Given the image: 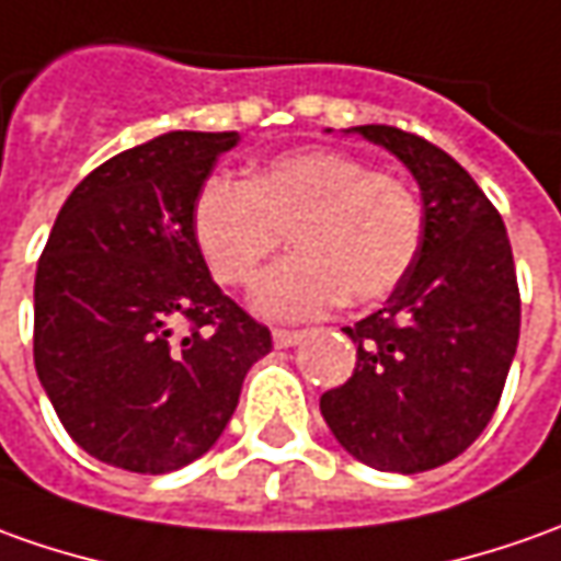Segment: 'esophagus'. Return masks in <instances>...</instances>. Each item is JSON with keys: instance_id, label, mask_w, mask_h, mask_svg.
<instances>
[{"instance_id": "esophagus-1", "label": "esophagus", "mask_w": 561, "mask_h": 561, "mask_svg": "<svg viewBox=\"0 0 561 561\" xmlns=\"http://www.w3.org/2000/svg\"><path fill=\"white\" fill-rule=\"evenodd\" d=\"M307 337V331H288V329H276L273 331V344L279 350H288V346H297L300 341Z\"/></svg>"}]
</instances>
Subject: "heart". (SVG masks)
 <instances>
[{
	"instance_id": "b5f03b06",
	"label": "heart",
	"mask_w": 561,
	"mask_h": 561,
	"mask_svg": "<svg viewBox=\"0 0 561 561\" xmlns=\"http://www.w3.org/2000/svg\"><path fill=\"white\" fill-rule=\"evenodd\" d=\"M190 232L220 285L257 279L288 236L295 254L254 288V310L300 322L334 304L392 295L424 242V202L414 186L341 150L282 152L251 171L205 178L193 196Z\"/></svg>"
}]
</instances>
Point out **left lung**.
I'll return each instance as SVG.
<instances>
[{"instance_id":"1","label":"left lung","mask_w":561,"mask_h":561,"mask_svg":"<svg viewBox=\"0 0 561 561\" xmlns=\"http://www.w3.org/2000/svg\"><path fill=\"white\" fill-rule=\"evenodd\" d=\"M356 131L421 184L424 242L387 304L344 329L356 368L319 409L356 460L409 476L455 460L489 426L519 344V282L504 217L448 152L392 125Z\"/></svg>"}]
</instances>
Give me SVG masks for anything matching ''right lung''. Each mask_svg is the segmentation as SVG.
Returning <instances> with one entry per match:
<instances>
[{
    "label": "right lung",
    "instance_id": "add662e5",
    "mask_svg": "<svg viewBox=\"0 0 561 561\" xmlns=\"http://www.w3.org/2000/svg\"><path fill=\"white\" fill-rule=\"evenodd\" d=\"M236 131H169L70 193L36 266L33 359L72 442L128 472L181 470L236 411L270 329L211 279L190 208Z\"/></svg>",
    "mask_w": 561,
    "mask_h": 561
}]
</instances>
